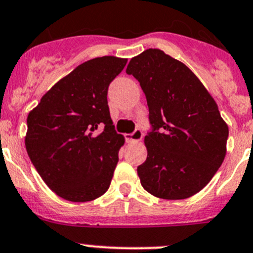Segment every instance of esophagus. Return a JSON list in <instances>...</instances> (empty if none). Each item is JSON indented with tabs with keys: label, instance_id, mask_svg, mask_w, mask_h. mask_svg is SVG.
<instances>
[{
	"label": "esophagus",
	"instance_id": "1",
	"mask_svg": "<svg viewBox=\"0 0 253 253\" xmlns=\"http://www.w3.org/2000/svg\"><path fill=\"white\" fill-rule=\"evenodd\" d=\"M143 135H144L143 130H141L140 128H136L131 134H126L125 138H126V140L128 141H139L143 139Z\"/></svg>",
	"mask_w": 253,
	"mask_h": 253
}]
</instances>
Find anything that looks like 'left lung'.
<instances>
[{"label":"left lung","mask_w":253,"mask_h":253,"mask_svg":"<svg viewBox=\"0 0 253 253\" xmlns=\"http://www.w3.org/2000/svg\"><path fill=\"white\" fill-rule=\"evenodd\" d=\"M126 73L140 83L149 108L148 158L138 175L165 200L192 196L209 184L226 155L228 128L199 78L160 49H146Z\"/></svg>","instance_id":"8db88e82"}]
</instances>
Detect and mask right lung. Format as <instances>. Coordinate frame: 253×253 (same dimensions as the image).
Segmentation results:
<instances>
[{"label": "right lung", "mask_w": 253, "mask_h": 253, "mask_svg": "<svg viewBox=\"0 0 253 253\" xmlns=\"http://www.w3.org/2000/svg\"><path fill=\"white\" fill-rule=\"evenodd\" d=\"M126 59H90L56 83L28 114L26 149L50 190L85 203L109 189L123 135L115 131L108 88Z\"/></svg>", "instance_id": "right-lung-1"}]
</instances>
